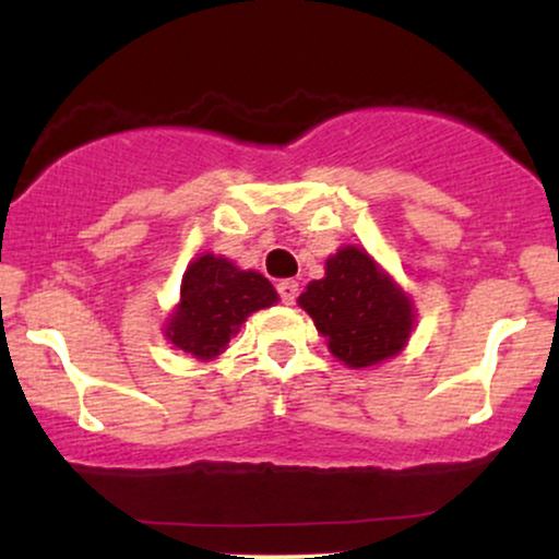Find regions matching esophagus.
<instances>
[{
    "instance_id": "esophagus-1",
    "label": "esophagus",
    "mask_w": 559,
    "mask_h": 559,
    "mask_svg": "<svg viewBox=\"0 0 559 559\" xmlns=\"http://www.w3.org/2000/svg\"><path fill=\"white\" fill-rule=\"evenodd\" d=\"M297 294H299L297 281H281L278 284V297H281V301H286V305H294Z\"/></svg>"
}]
</instances>
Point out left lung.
I'll list each match as a JSON object with an SVG mask.
<instances>
[{
  "instance_id": "left-lung-1",
  "label": "left lung",
  "mask_w": 559,
  "mask_h": 559,
  "mask_svg": "<svg viewBox=\"0 0 559 559\" xmlns=\"http://www.w3.org/2000/svg\"><path fill=\"white\" fill-rule=\"evenodd\" d=\"M316 320L331 355L349 368H370L400 355L415 325L413 301L360 247L325 260V275L297 299Z\"/></svg>"
}]
</instances>
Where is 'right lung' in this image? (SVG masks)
<instances>
[{
  "instance_id": "add662e5",
  "label": "right lung",
  "mask_w": 559,
  "mask_h": 559,
  "mask_svg": "<svg viewBox=\"0 0 559 559\" xmlns=\"http://www.w3.org/2000/svg\"><path fill=\"white\" fill-rule=\"evenodd\" d=\"M275 301L278 294L265 275L241 271L207 252L186 267L181 305L168 318L165 336L197 360H213L239 333L243 320Z\"/></svg>"
}]
</instances>
